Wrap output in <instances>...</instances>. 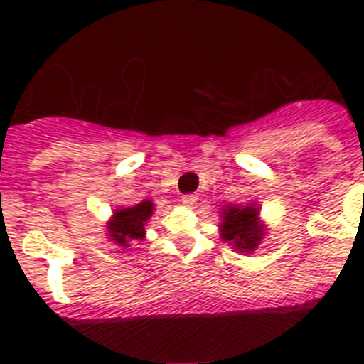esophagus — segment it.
Here are the masks:
<instances>
[{
	"label": "esophagus",
	"instance_id": "obj_1",
	"mask_svg": "<svg viewBox=\"0 0 364 364\" xmlns=\"http://www.w3.org/2000/svg\"><path fill=\"white\" fill-rule=\"evenodd\" d=\"M182 202L186 205H193L197 202V195H193V193H188V195H182Z\"/></svg>",
	"mask_w": 364,
	"mask_h": 364
}]
</instances>
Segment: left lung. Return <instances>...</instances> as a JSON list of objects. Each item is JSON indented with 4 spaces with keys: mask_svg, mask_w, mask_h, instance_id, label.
<instances>
[{
    "mask_svg": "<svg viewBox=\"0 0 364 364\" xmlns=\"http://www.w3.org/2000/svg\"><path fill=\"white\" fill-rule=\"evenodd\" d=\"M222 222V239L233 242L237 250L253 252L262 239V231L255 226L259 211L255 208H230L224 210Z\"/></svg>",
    "mask_w": 364,
    "mask_h": 364,
    "instance_id": "obj_1",
    "label": "left lung"
}]
</instances>
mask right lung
Returning a JSON list of instances; mask_svg holds the SVG:
<instances>
[{
  "instance_id": "obj_1",
  "label": "right lung",
  "mask_w": 364,
  "mask_h": 364,
  "mask_svg": "<svg viewBox=\"0 0 364 364\" xmlns=\"http://www.w3.org/2000/svg\"><path fill=\"white\" fill-rule=\"evenodd\" d=\"M153 215V204L151 200H144L133 208L118 210L112 215V222L109 224L111 239L122 246H129V240L142 239L144 237V224L149 220Z\"/></svg>"
}]
</instances>
